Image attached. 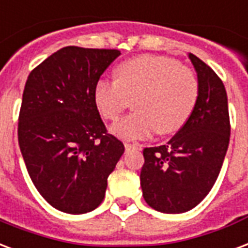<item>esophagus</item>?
Returning a JSON list of instances; mask_svg holds the SVG:
<instances>
[{
  "label": "esophagus",
  "mask_w": 248,
  "mask_h": 248,
  "mask_svg": "<svg viewBox=\"0 0 248 248\" xmlns=\"http://www.w3.org/2000/svg\"><path fill=\"white\" fill-rule=\"evenodd\" d=\"M124 148H126V151H130V150H140V146H139V144H130V143H124Z\"/></svg>",
  "instance_id": "obj_1"
}]
</instances>
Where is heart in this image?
<instances>
[{
    "label": "heart",
    "mask_w": 248,
    "mask_h": 248,
    "mask_svg": "<svg viewBox=\"0 0 248 248\" xmlns=\"http://www.w3.org/2000/svg\"><path fill=\"white\" fill-rule=\"evenodd\" d=\"M200 94L199 78L173 59L142 55L115 68V81L100 80L93 98L98 113L115 121L134 100L135 113L110 127L124 140H140L159 130H180L193 113Z\"/></svg>",
    "instance_id": "obj_1"
}]
</instances>
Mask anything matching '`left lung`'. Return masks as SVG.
Returning a JSON list of instances; mask_svg holds the SVG:
<instances>
[{
	"mask_svg": "<svg viewBox=\"0 0 248 248\" xmlns=\"http://www.w3.org/2000/svg\"><path fill=\"white\" fill-rule=\"evenodd\" d=\"M188 58L200 84L193 113L166 144L143 150V197L152 209L167 214L188 212L208 196L230 140L223 82L201 59L193 54H188Z\"/></svg>",
	"mask_w": 248,
	"mask_h": 248,
	"instance_id": "obj_1",
	"label": "left lung"
}]
</instances>
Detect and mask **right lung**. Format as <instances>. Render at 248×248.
Returning <instances> with one entry per match:
<instances>
[{"label":"right lung","mask_w":248,"mask_h":248,"mask_svg":"<svg viewBox=\"0 0 248 248\" xmlns=\"http://www.w3.org/2000/svg\"><path fill=\"white\" fill-rule=\"evenodd\" d=\"M118 49H59L29 75L18 142L42 197L60 212H92L105 197L108 177L124 152L106 133L93 92Z\"/></svg>","instance_id":"1"}]
</instances>
